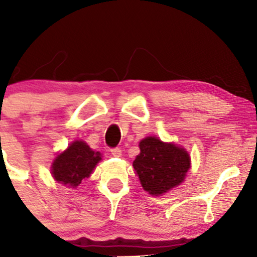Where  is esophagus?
Here are the masks:
<instances>
[{
    "mask_svg": "<svg viewBox=\"0 0 257 257\" xmlns=\"http://www.w3.org/2000/svg\"><path fill=\"white\" fill-rule=\"evenodd\" d=\"M111 155L113 157H120L122 156V150L119 147H113V149H111Z\"/></svg>",
    "mask_w": 257,
    "mask_h": 257,
    "instance_id": "esophagus-1",
    "label": "esophagus"
}]
</instances>
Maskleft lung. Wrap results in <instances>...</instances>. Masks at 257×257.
I'll list each match as a JSON object with an SVG mask.
<instances>
[{
  "label": "left lung",
  "mask_w": 257,
  "mask_h": 257,
  "mask_svg": "<svg viewBox=\"0 0 257 257\" xmlns=\"http://www.w3.org/2000/svg\"><path fill=\"white\" fill-rule=\"evenodd\" d=\"M139 147L140 155L133 162V167L144 190L158 196L184 181L190 169V156L184 149L153 137L141 140Z\"/></svg>",
  "instance_id": "left-lung-1"
}]
</instances>
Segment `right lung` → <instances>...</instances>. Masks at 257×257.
I'll return each mask as SVG.
<instances>
[{"instance_id":"1","label":"right lung","mask_w":257,"mask_h":257,"mask_svg":"<svg viewBox=\"0 0 257 257\" xmlns=\"http://www.w3.org/2000/svg\"><path fill=\"white\" fill-rule=\"evenodd\" d=\"M100 159V152L91 151L83 141H75L55 159L52 174L58 182L77 187L82 180L90 175Z\"/></svg>"}]
</instances>
